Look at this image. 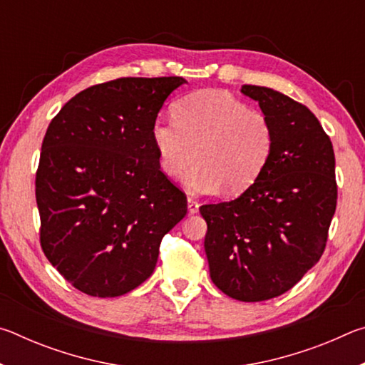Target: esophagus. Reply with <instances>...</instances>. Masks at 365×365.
I'll list each match as a JSON object with an SVG mask.
<instances>
[{"label":"esophagus","instance_id":"obj_1","mask_svg":"<svg viewBox=\"0 0 365 365\" xmlns=\"http://www.w3.org/2000/svg\"><path fill=\"white\" fill-rule=\"evenodd\" d=\"M197 209H200V205H197V201L193 200V197H188V212L190 214H196Z\"/></svg>","mask_w":365,"mask_h":365}]
</instances>
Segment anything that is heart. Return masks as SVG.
<instances>
[{
    "instance_id": "b5f03b06",
    "label": "heart",
    "mask_w": 365,
    "mask_h": 365,
    "mask_svg": "<svg viewBox=\"0 0 365 365\" xmlns=\"http://www.w3.org/2000/svg\"><path fill=\"white\" fill-rule=\"evenodd\" d=\"M175 120L154 122L153 141L159 168L180 178L191 165L188 187L196 193L240 195L256 183L274 150V127L262 110L220 90L182 98Z\"/></svg>"
}]
</instances>
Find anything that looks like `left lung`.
<instances>
[{
	"mask_svg": "<svg viewBox=\"0 0 365 365\" xmlns=\"http://www.w3.org/2000/svg\"><path fill=\"white\" fill-rule=\"evenodd\" d=\"M242 93L272 122V156L242 196L200 212L214 285L257 302L288 292L322 257L338 188L330 137L304 104L265 86L243 85Z\"/></svg>",
	"mask_w": 365,
	"mask_h": 365,
	"instance_id": "left-lung-1",
	"label": "left lung"
}]
</instances>
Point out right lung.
Listing matches in <instances>:
<instances>
[{"label": "right lung", "mask_w": 365, "mask_h": 365, "mask_svg": "<svg viewBox=\"0 0 365 365\" xmlns=\"http://www.w3.org/2000/svg\"><path fill=\"white\" fill-rule=\"evenodd\" d=\"M183 77H122L80 91L54 115L35 177L41 250L64 279L122 296L156 267L187 196L159 168L158 113Z\"/></svg>", "instance_id": "obj_1"}]
</instances>
